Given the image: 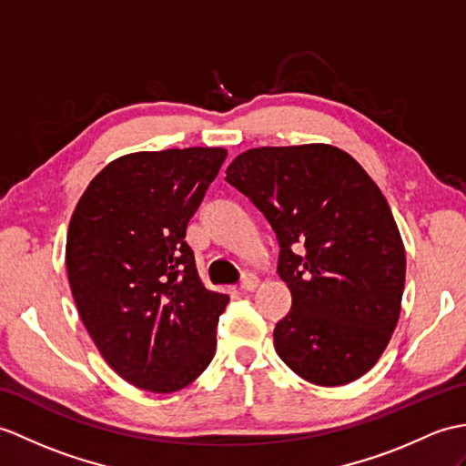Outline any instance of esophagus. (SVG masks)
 I'll list each match as a JSON object with an SVG mask.
<instances>
[{
    "label": "esophagus",
    "instance_id": "obj_1",
    "mask_svg": "<svg viewBox=\"0 0 466 466\" xmlns=\"http://www.w3.org/2000/svg\"><path fill=\"white\" fill-rule=\"evenodd\" d=\"M259 284V278L256 274H244L242 276V282H240V288L244 291H254Z\"/></svg>",
    "mask_w": 466,
    "mask_h": 466
}]
</instances>
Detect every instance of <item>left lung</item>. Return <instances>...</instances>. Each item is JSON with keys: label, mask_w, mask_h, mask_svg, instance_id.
I'll list each match as a JSON object with an SVG mask.
<instances>
[{"label": "left lung", "mask_w": 466, "mask_h": 466, "mask_svg": "<svg viewBox=\"0 0 466 466\" xmlns=\"http://www.w3.org/2000/svg\"><path fill=\"white\" fill-rule=\"evenodd\" d=\"M272 226L291 308L274 348L309 383L360 380L401 313L405 248L380 187L331 145L246 150L226 168Z\"/></svg>", "instance_id": "8db88e82"}]
</instances>
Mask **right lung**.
Returning <instances> with one entry per match:
<instances>
[{"label": "right lung", "mask_w": 466, "mask_h": 466, "mask_svg": "<svg viewBox=\"0 0 466 466\" xmlns=\"http://www.w3.org/2000/svg\"><path fill=\"white\" fill-rule=\"evenodd\" d=\"M224 148H168L113 160L75 208L65 264L79 316L105 361L153 393L187 387L216 353L230 298L204 288L184 240Z\"/></svg>", "instance_id": "add662e5"}]
</instances>
